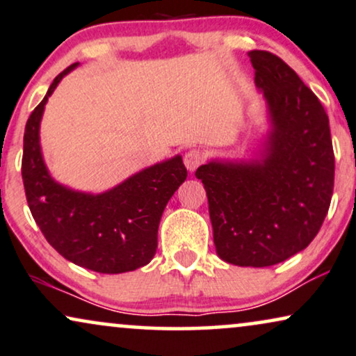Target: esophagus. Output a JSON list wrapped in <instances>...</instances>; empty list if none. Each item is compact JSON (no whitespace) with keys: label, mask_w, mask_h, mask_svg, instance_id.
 <instances>
[{"label":"esophagus","mask_w":356,"mask_h":356,"mask_svg":"<svg viewBox=\"0 0 356 356\" xmlns=\"http://www.w3.org/2000/svg\"><path fill=\"white\" fill-rule=\"evenodd\" d=\"M202 163H204V154H202L199 149H191L184 154V164H186V168L191 170V172L199 168Z\"/></svg>","instance_id":"34e87169"}]
</instances>
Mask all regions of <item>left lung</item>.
Instances as JSON below:
<instances>
[{
    "mask_svg": "<svg viewBox=\"0 0 356 356\" xmlns=\"http://www.w3.org/2000/svg\"><path fill=\"white\" fill-rule=\"evenodd\" d=\"M273 129L263 159L210 161L195 170L209 199L213 243L235 266L282 263L321 230L334 193L335 156L322 103L282 58L251 51Z\"/></svg>",
    "mask_w": 356,
    "mask_h": 356,
    "instance_id": "8db88e82",
    "label": "left lung"
}]
</instances>
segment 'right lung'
Here are the masks:
<instances>
[{
	"instance_id": "obj_1",
	"label": "right lung",
	"mask_w": 356,
	"mask_h": 356,
	"mask_svg": "<svg viewBox=\"0 0 356 356\" xmlns=\"http://www.w3.org/2000/svg\"><path fill=\"white\" fill-rule=\"evenodd\" d=\"M79 64L54 79L24 129L21 174L26 199L49 245L77 266L120 274L146 266L156 254L157 228L170 197L186 181L181 156L131 175L98 195L75 192L49 175L39 145V126L47 98Z\"/></svg>"
}]
</instances>
